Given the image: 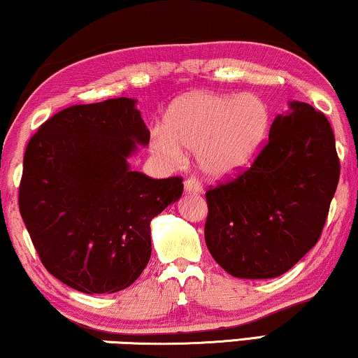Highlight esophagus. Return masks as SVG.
Listing matches in <instances>:
<instances>
[{"label": "esophagus", "instance_id": "esophagus-1", "mask_svg": "<svg viewBox=\"0 0 358 358\" xmlns=\"http://www.w3.org/2000/svg\"><path fill=\"white\" fill-rule=\"evenodd\" d=\"M184 190L187 194H202L203 187L197 179L189 178V179H185V182H184Z\"/></svg>", "mask_w": 358, "mask_h": 358}]
</instances>
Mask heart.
Returning <instances> with one entry per match:
<instances>
[{
    "mask_svg": "<svg viewBox=\"0 0 358 358\" xmlns=\"http://www.w3.org/2000/svg\"><path fill=\"white\" fill-rule=\"evenodd\" d=\"M271 112L256 94L236 97L210 92L180 97L164 117V133L153 148L171 163H182L184 151L197 153L199 169L210 179L243 173L266 141Z\"/></svg>",
    "mask_w": 358,
    "mask_h": 358,
    "instance_id": "b5f03b06",
    "label": "heart"
}]
</instances>
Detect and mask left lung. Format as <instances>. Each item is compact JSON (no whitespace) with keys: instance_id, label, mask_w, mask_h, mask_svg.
<instances>
[{"instance_id":"obj_1","label":"left lung","mask_w":358,"mask_h":358,"mask_svg":"<svg viewBox=\"0 0 358 358\" xmlns=\"http://www.w3.org/2000/svg\"><path fill=\"white\" fill-rule=\"evenodd\" d=\"M339 174L326 115L306 102H288L251 168L205 194L210 254L238 278L290 271L320 239Z\"/></svg>"}]
</instances>
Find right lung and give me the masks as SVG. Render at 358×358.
I'll use <instances>...</instances> for the list:
<instances>
[{
	"instance_id": "right-lung-1",
	"label": "right lung",
	"mask_w": 358,
	"mask_h": 358,
	"mask_svg": "<svg viewBox=\"0 0 358 358\" xmlns=\"http://www.w3.org/2000/svg\"><path fill=\"white\" fill-rule=\"evenodd\" d=\"M148 141L129 97L63 109L29 141L19 210L42 264L65 285L115 293L148 264L151 220L184 190L180 178L130 169Z\"/></svg>"
}]
</instances>
